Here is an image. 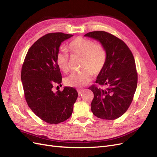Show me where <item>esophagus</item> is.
Masks as SVG:
<instances>
[{
    "mask_svg": "<svg viewBox=\"0 0 157 157\" xmlns=\"http://www.w3.org/2000/svg\"><path fill=\"white\" fill-rule=\"evenodd\" d=\"M83 89H78L77 90V92H78V95H80L82 93V92H83Z\"/></svg>",
    "mask_w": 157,
    "mask_h": 157,
    "instance_id": "obj_1",
    "label": "esophagus"
}]
</instances>
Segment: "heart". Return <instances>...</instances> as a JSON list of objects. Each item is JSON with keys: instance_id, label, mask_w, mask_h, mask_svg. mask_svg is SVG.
<instances>
[{"instance_id": "obj_1", "label": "heart", "mask_w": 157, "mask_h": 157, "mask_svg": "<svg viewBox=\"0 0 157 157\" xmlns=\"http://www.w3.org/2000/svg\"><path fill=\"white\" fill-rule=\"evenodd\" d=\"M67 50L71 54L82 57L79 72L71 73L65 79L66 85L80 88L85 86L92 79L93 74L98 75L105 66L107 51L101 43L94 42L82 36H77L71 41ZM69 57L67 52H59L56 56V63L63 73L69 70Z\"/></svg>"}]
</instances>
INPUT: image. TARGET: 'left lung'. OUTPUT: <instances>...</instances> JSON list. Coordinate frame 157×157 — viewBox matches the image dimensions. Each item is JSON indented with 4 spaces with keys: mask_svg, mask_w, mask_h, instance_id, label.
I'll use <instances>...</instances> for the list:
<instances>
[{
    "mask_svg": "<svg viewBox=\"0 0 157 157\" xmlns=\"http://www.w3.org/2000/svg\"><path fill=\"white\" fill-rule=\"evenodd\" d=\"M100 42L106 49L107 59L99 73L96 85L89 87L94 93L91 110L101 119L115 120L129 108L137 84L135 59L124 41L105 31H93L84 35Z\"/></svg>",
    "mask_w": 157,
    "mask_h": 157,
    "instance_id": "1",
    "label": "left lung"
}]
</instances>
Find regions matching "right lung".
Instances as JSON below:
<instances>
[{
  "label": "right lung",
  "instance_id": "obj_1",
  "mask_svg": "<svg viewBox=\"0 0 157 157\" xmlns=\"http://www.w3.org/2000/svg\"><path fill=\"white\" fill-rule=\"evenodd\" d=\"M73 35L48 33L38 39L28 50L21 68V78L28 106L41 120L58 124L71 117L78 93L65 87L54 93V85L61 83V74L56 63L61 42Z\"/></svg>",
  "mask_w": 157,
  "mask_h": 157
}]
</instances>
